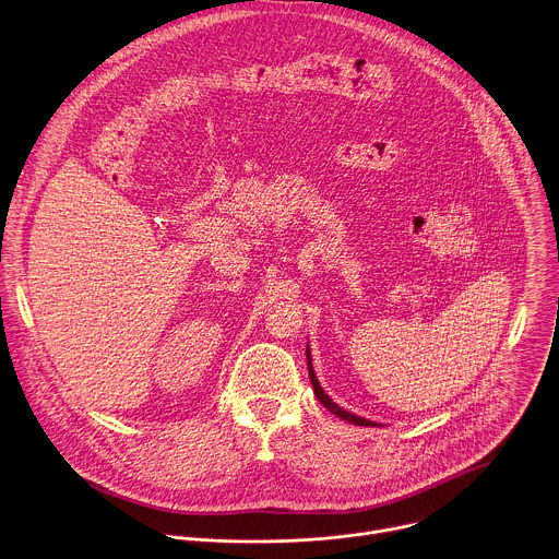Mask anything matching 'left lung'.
Returning a JSON list of instances; mask_svg holds the SVG:
<instances>
[{"label":"left lung","mask_w":559,"mask_h":559,"mask_svg":"<svg viewBox=\"0 0 559 559\" xmlns=\"http://www.w3.org/2000/svg\"><path fill=\"white\" fill-rule=\"evenodd\" d=\"M311 353H309V346H307V364H309V380H311V386H313V393H316V397H318V402L329 411V413H333L335 417H340V419H344V421H348V424H355V426H368V428H373V426H378L376 421H368V419H364V417H357V415H350V413H346L344 408H340L337 404H333V400L322 391V386H320V382L316 380V373H313V366H311V357H309Z\"/></svg>","instance_id":"obj_1"}]
</instances>
